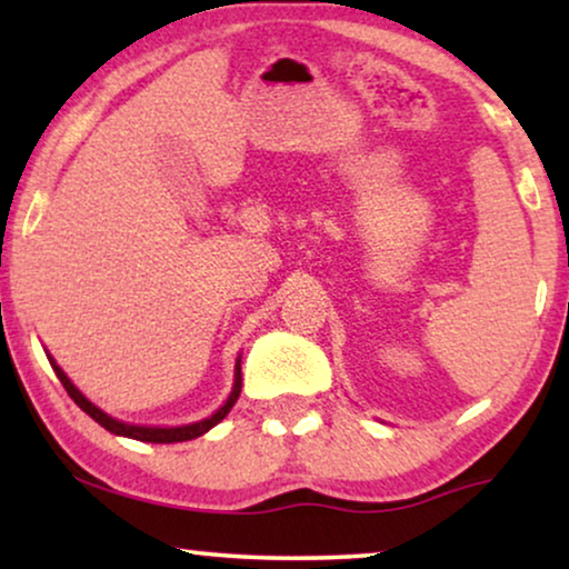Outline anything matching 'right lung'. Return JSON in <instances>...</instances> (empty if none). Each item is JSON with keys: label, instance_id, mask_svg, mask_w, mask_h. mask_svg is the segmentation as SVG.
Listing matches in <instances>:
<instances>
[{"label": "right lung", "instance_id": "add662e5", "mask_svg": "<svg viewBox=\"0 0 569 569\" xmlns=\"http://www.w3.org/2000/svg\"><path fill=\"white\" fill-rule=\"evenodd\" d=\"M53 372H57V378L61 380V386L67 388V393L72 396L74 403L84 411V415H90L100 427H106L108 432L123 435V438L142 440V442H183V440L199 438V435H204L207 430H212V427H214L217 422H222V419L228 417V411H230L232 407H236V401H238V396H240V362H238V368H236V386H232L230 399L224 401L222 407L217 409L214 415L209 417V419H201V422H197V425H186V427H139V425L119 422V419L108 417L106 411H100V409L96 407V403H90L80 391H77V388L72 386V380H69V378L64 376V370H61L57 362H53Z\"/></svg>", "mask_w": 569, "mask_h": 569}]
</instances>
